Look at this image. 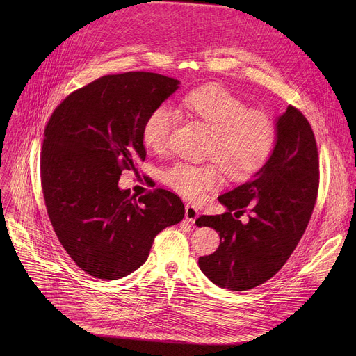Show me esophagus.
Returning <instances> with one entry per match:
<instances>
[{"instance_id": "obj_1", "label": "esophagus", "mask_w": 356, "mask_h": 356, "mask_svg": "<svg viewBox=\"0 0 356 356\" xmlns=\"http://www.w3.org/2000/svg\"><path fill=\"white\" fill-rule=\"evenodd\" d=\"M184 216L186 219H188L189 222H195L197 218H199V211L193 207V204H186L184 208Z\"/></svg>"}]
</instances>
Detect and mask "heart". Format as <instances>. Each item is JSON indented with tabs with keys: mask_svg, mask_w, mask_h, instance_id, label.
<instances>
[{
	"mask_svg": "<svg viewBox=\"0 0 356 356\" xmlns=\"http://www.w3.org/2000/svg\"><path fill=\"white\" fill-rule=\"evenodd\" d=\"M179 111L211 129L204 154L212 159L203 164L179 161L163 172V181L180 196L195 200L204 191L220 186V168L232 180L255 175L268 160L277 131L263 111L248 109L247 104L228 89L209 85L181 98ZM177 124V112L159 105L143 125V141L154 153H161Z\"/></svg>",
	"mask_w": 356,
	"mask_h": 356,
	"instance_id": "obj_1",
	"label": "heart"
}]
</instances>
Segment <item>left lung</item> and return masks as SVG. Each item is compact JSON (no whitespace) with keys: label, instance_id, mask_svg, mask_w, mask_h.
<instances>
[{"label":"left lung","instance_id":"left-lung-1","mask_svg":"<svg viewBox=\"0 0 356 356\" xmlns=\"http://www.w3.org/2000/svg\"><path fill=\"white\" fill-rule=\"evenodd\" d=\"M270 159L244 184L220 195L222 215H202L197 227L213 228L218 250L199 258L202 273L222 289L244 291L266 283L296 250L310 220L319 189V156L313 129L289 105L275 120ZM248 209L250 219L237 218Z\"/></svg>","mask_w":356,"mask_h":356}]
</instances>
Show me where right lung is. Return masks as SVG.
<instances>
[{
  "label": "right lung",
  "instance_id": "obj_1",
  "mask_svg": "<svg viewBox=\"0 0 356 356\" xmlns=\"http://www.w3.org/2000/svg\"><path fill=\"white\" fill-rule=\"evenodd\" d=\"M152 72L106 74L54 109L40 159L47 215L60 244L86 274L118 280L148 258L153 241L184 216L180 197L156 189L140 197L118 186L145 160L143 125L179 89Z\"/></svg>",
  "mask_w": 356,
  "mask_h": 356
}]
</instances>
